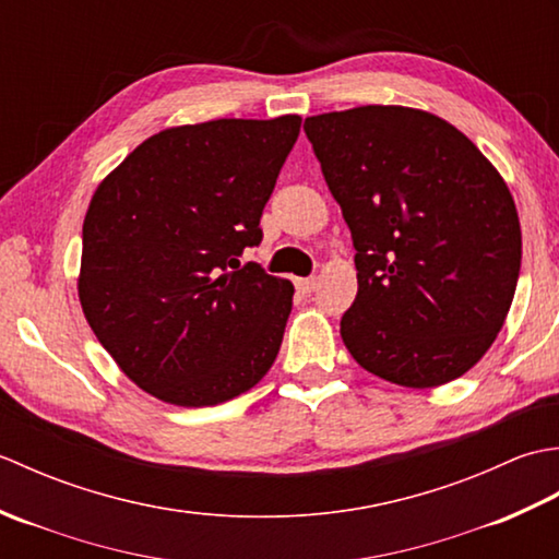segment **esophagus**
I'll use <instances>...</instances> for the list:
<instances>
[{
    "mask_svg": "<svg viewBox=\"0 0 559 559\" xmlns=\"http://www.w3.org/2000/svg\"><path fill=\"white\" fill-rule=\"evenodd\" d=\"M295 286H298V290H302V293H314L319 283L314 276L312 278H295Z\"/></svg>",
    "mask_w": 559,
    "mask_h": 559,
    "instance_id": "obj_1",
    "label": "esophagus"
}]
</instances>
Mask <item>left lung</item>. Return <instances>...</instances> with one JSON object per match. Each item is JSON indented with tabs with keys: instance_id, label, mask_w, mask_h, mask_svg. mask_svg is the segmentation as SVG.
<instances>
[{
	"instance_id": "8db88e82",
	"label": "left lung",
	"mask_w": 559,
	"mask_h": 559,
	"mask_svg": "<svg viewBox=\"0 0 559 559\" xmlns=\"http://www.w3.org/2000/svg\"><path fill=\"white\" fill-rule=\"evenodd\" d=\"M305 134L353 235L358 295L341 338L355 362L411 389L468 372L521 269L502 175L454 124L401 105L307 117Z\"/></svg>"
}]
</instances>
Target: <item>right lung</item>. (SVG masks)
Segmentation results:
<instances>
[{
  "instance_id": "obj_1",
  "label": "right lung",
  "mask_w": 559,
  "mask_h": 559,
  "mask_svg": "<svg viewBox=\"0 0 559 559\" xmlns=\"http://www.w3.org/2000/svg\"><path fill=\"white\" fill-rule=\"evenodd\" d=\"M300 122L163 129L98 185L83 221L79 300L146 394L216 406L271 370L295 290L240 257L261 242V211Z\"/></svg>"
}]
</instances>
